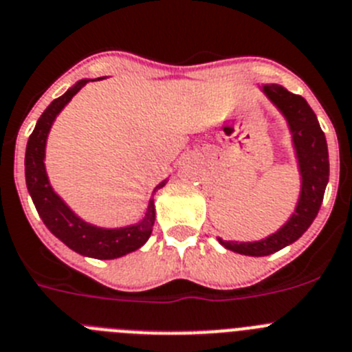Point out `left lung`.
<instances>
[{"mask_svg":"<svg viewBox=\"0 0 352 352\" xmlns=\"http://www.w3.org/2000/svg\"><path fill=\"white\" fill-rule=\"evenodd\" d=\"M261 91L277 107L289 126L294 154L298 160L302 188H300L298 204L287 223L267 239L256 242H233V240L217 239L226 249L245 256L274 254L289 243L296 242L316 219L330 177L326 137L314 110L310 109L305 98L289 93L286 87L278 84H263Z\"/></svg>","mask_w":352,"mask_h":352,"instance_id":"8db88e82","label":"left lung"}]
</instances>
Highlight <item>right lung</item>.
I'll return each instance as SVG.
<instances>
[{
	"label": "right lung",
	"mask_w": 352,
	"mask_h": 352,
	"mask_svg": "<svg viewBox=\"0 0 352 352\" xmlns=\"http://www.w3.org/2000/svg\"><path fill=\"white\" fill-rule=\"evenodd\" d=\"M91 78H82L74 87H69L63 96L56 98L40 116L26 147V186L31 199L43 224L52 235L58 236L72 251L87 258L116 259L137 251L148 240L156 221L154 198L148 199L147 210L142 221L124 228H100L80 219L68 205L56 195L45 172V145L54 119L69 103V100L84 87ZM166 180L156 186L154 192L161 189Z\"/></svg>",
	"instance_id": "right-lung-1"
}]
</instances>
